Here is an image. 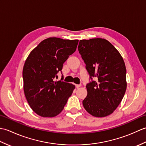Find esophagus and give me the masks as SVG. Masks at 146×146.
<instances>
[{"mask_svg":"<svg viewBox=\"0 0 146 146\" xmlns=\"http://www.w3.org/2000/svg\"><path fill=\"white\" fill-rule=\"evenodd\" d=\"M82 86V85L81 84H79V85H75V86H76V88H79V87H80V86Z\"/></svg>","mask_w":146,"mask_h":146,"instance_id":"1","label":"esophagus"}]
</instances>
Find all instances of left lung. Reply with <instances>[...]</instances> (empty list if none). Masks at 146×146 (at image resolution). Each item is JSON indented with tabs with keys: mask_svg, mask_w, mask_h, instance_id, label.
Here are the masks:
<instances>
[{
	"mask_svg": "<svg viewBox=\"0 0 146 146\" xmlns=\"http://www.w3.org/2000/svg\"><path fill=\"white\" fill-rule=\"evenodd\" d=\"M78 49L91 80L86 86L87 96L83 100V107L94 117L109 115L119 106L127 88L123 58L105 39L80 40ZM94 77L97 81L92 80Z\"/></svg>",
	"mask_w": 146,
	"mask_h": 146,
	"instance_id": "left-lung-1",
	"label": "left lung"
}]
</instances>
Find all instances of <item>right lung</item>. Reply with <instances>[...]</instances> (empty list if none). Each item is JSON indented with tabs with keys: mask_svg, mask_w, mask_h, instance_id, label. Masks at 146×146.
Instances as JSON below:
<instances>
[{
	"mask_svg": "<svg viewBox=\"0 0 146 146\" xmlns=\"http://www.w3.org/2000/svg\"><path fill=\"white\" fill-rule=\"evenodd\" d=\"M78 40L49 38L31 52L24 65V92L33 110L44 117L56 116L63 110L75 85L60 81L58 72L70 55L76 51Z\"/></svg>",
	"mask_w": 146,
	"mask_h": 146,
	"instance_id": "right-lung-1",
	"label": "right lung"
}]
</instances>
